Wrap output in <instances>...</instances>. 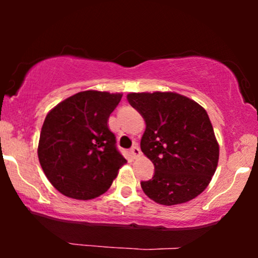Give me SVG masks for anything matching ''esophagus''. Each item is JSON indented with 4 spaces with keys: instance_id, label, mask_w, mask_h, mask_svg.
<instances>
[{
    "instance_id": "esophagus-1",
    "label": "esophagus",
    "mask_w": 258,
    "mask_h": 258,
    "mask_svg": "<svg viewBox=\"0 0 258 258\" xmlns=\"http://www.w3.org/2000/svg\"><path fill=\"white\" fill-rule=\"evenodd\" d=\"M130 154H132V156L134 157V158H136V157H139L140 155H141V150H140V148L137 147V146H134L132 149H130Z\"/></svg>"
}]
</instances>
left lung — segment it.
I'll return each instance as SVG.
<instances>
[{
  "label": "left lung",
  "mask_w": 258,
  "mask_h": 258,
  "mask_svg": "<svg viewBox=\"0 0 258 258\" xmlns=\"http://www.w3.org/2000/svg\"><path fill=\"white\" fill-rule=\"evenodd\" d=\"M142 115L146 132L141 150L154 163L146 195L163 206H175L204 191L216 171L220 147L207 111L197 102L171 91L128 94Z\"/></svg>",
  "instance_id": "8db88e82"
}]
</instances>
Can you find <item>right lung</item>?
Here are the masks:
<instances>
[{
	"mask_svg": "<svg viewBox=\"0 0 258 258\" xmlns=\"http://www.w3.org/2000/svg\"><path fill=\"white\" fill-rule=\"evenodd\" d=\"M121 98L122 94L81 91L45 116L38 160L49 182L64 196L84 201L98 197L126 162L108 126Z\"/></svg>",
	"mask_w": 258,
	"mask_h": 258,
	"instance_id": "right-lung-1",
	"label": "right lung"
}]
</instances>
